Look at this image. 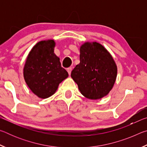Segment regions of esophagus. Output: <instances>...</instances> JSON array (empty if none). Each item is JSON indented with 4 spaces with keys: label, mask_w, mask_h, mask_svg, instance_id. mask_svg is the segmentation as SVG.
<instances>
[{
    "label": "esophagus",
    "mask_w": 147,
    "mask_h": 147,
    "mask_svg": "<svg viewBox=\"0 0 147 147\" xmlns=\"http://www.w3.org/2000/svg\"><path fill=\"white\" fill-rule=\"evenodd\" d=\"M67 72H68V73H69V75H70V74H71V71H72V67H69V68H67Z\"/></svg>",
    "instance_id": "obj_1"
}]
</instances>
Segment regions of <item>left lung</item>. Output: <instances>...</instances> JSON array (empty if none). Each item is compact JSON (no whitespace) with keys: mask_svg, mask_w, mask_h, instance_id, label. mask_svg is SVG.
<instances>
[{"mask_svg":"<svg viewBox=\"0 0 147 147\" xmlns=\"http://www.w3.org/2000/svg\"><path fill=\"white\" fill-rule=\"evenodd\" d=\"M80 62L71 76L86 98L96 100L104 97L113 88L117 66L104 47L96 42L86 43L80 47Z\"/></svg>","mask_w":147,"mask_h":147,"instance_id":"obj_1","label":"left lung"}]
</instances>
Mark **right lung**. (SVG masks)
I'll return each instance as SVG.
<instances>
[{"label": "right lung", "mask_w": 147, "mask_h": 147, "mask_svg": "<svg viewBox=\"0 0 147 147\" xmlns=\"http://www.w3.org/2000/svg\"><path fill=\"white\" fill-rule=\"evenodd\" d=\"M54 40L37 43L27 57L24 67V78L32 91L41 98L55 93L59 83L68 77L61 65L59 58L54 53Z\"/></svg>", "instance_id": "obj_1"}]
</instances>
